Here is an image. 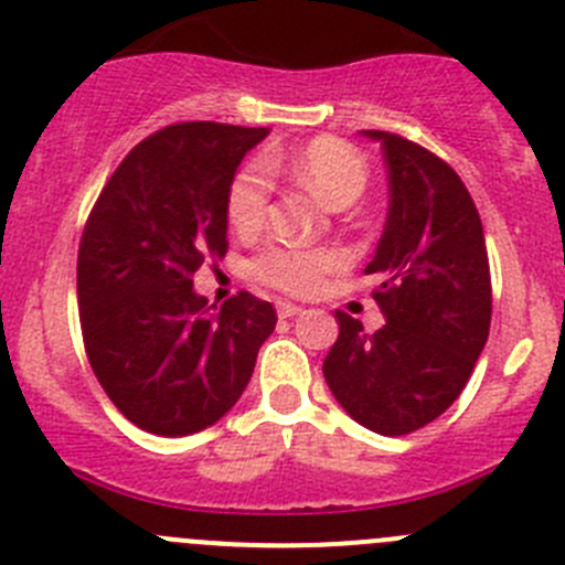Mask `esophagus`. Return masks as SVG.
<instances>
[{
	"label": "esophagus",
	"instance_id": "obj_1",
	"mask_svg": "<svg viewBox=\"0 0 565 565\" xmlns=\"http://www.w3.org/2000/svg\"><path fill=\"white\" fill-rule=\"evenodd\" d=\"M300 306L298 303H287V300H281V303H278V317H281V320H289V317H295V315H300Z\"/></svg>",
	"mask_w": 565,
	"mask_h": 565
}]
</instances>
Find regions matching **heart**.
Masks as SVG:
<instances>
[{
  "label": "heart",
  "mask_w": 565,
  "mask_h": 565,
  "mask_svg": "<svg viewBox=\"0 0 565 565\" xmlns=\"http://www.w3.org/2000/svg\"><path fill=\"white\" fill-rule=\"evenodd\" d=\"M287 168L317 201L331 210H344L355 204L366 188L364 157L344 140L337 137H317L298 154L284 157L267 154L262 162H250L228 190V221L234 232L254 234L259 232L267 217V201H270V177L267 173ZM339 262L331 250H303V248H267L265 254L250 262V273L259 281L273 284L287 292H315L322 284L328 270Z\"/></svg>",
  "instance_id": "obj_1"
}]
</instances>
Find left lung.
Wrapping results in <instances>:
<instances>
[{"label":"left lung","mask_w":565,"mask_h":565,"mask_svg":"<svg viewBox=\"0 0 565 565\" xmlns=\"http://www.w3.org/2000/svg\"><path fill=\"white\" fill-rule=\"evenodd\" d=\"M386 226L364 267L386 326L366 333L337 311L339 337L322 361L337 403L381 436H405L445 414L489 339L491 276L483 223L458 173L388 131Z\"/></svg>","instance_id":"8db88e82"}]
</instances>
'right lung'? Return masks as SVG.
Wrapping results in <instances>:
<instances>
[{
    "label": "right lung",
    "instance_id": "obj_1",
    "mask_svg": "<svg viewBox=\"0 0 565 565\" xmlns=\"http://www.w3.org/2000/svg\"><path fill=\"white\" fill-rule=\"evenodd\" d=\"M267 129L173 124L137 143L87 217L76 298L87 359L115 408L157 436L215 425L254 375L276 309L248 292L217 309L195 292L226 254L228 190Z\"/></svg>",
    "mask_w": 565,
    "mask_h": 565
}]
</instances>
